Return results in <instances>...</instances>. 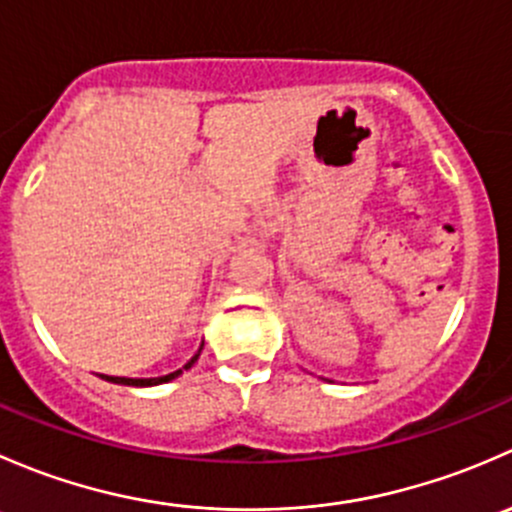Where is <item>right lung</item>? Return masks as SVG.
Returning <instances> with one entry per match:
<instances>
[{"label":"right lung","mask_w":512,"mask_h":512,"mask_svg":"<svg viewBox=\"0 0 512 512\" xmlns=\"http://www.w3.org/2000/svg\"><path fill=\"white\" fill-rule=\"evenodd\" d=\"M200 352H203V347L198 349V354L193 356V359L188 361V364L183 366V369H190V366L195 364V361H198V356H200ZM183 369H178V371H173V374H165V376H156V379H128V376H106V374H101V379H106V381H113V384H123V386H156V384H165V381H173L175 376H180L183 374Z\"/></svg>","instance_id":"right-lung-1"}]
</instances>
